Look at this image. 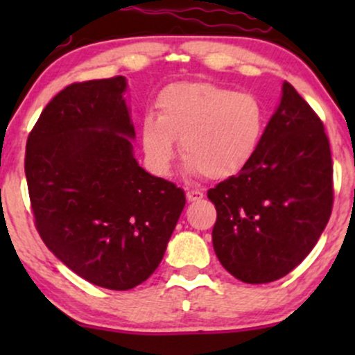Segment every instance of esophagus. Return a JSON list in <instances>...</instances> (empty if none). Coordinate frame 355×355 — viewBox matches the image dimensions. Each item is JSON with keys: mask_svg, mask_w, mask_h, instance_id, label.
Segmentation results:
<instances>
[{"mask_svg": "<svg viewBox=\"0 0 355 355\" xmlns=\"http://www.w3.org/2000/svg\"><path fill=\"white\" fill-rule=\"evenodd\" d=\"M203 198L202 190H187V200L189 202H198Z\"/></svg>", "mask_w": 355, "mask_h": 355, "instance_id": "1", "label": "esophagus"}]
</instances>
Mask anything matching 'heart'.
<instances>
[{
	"label": "heart",
	"instance_id": "obj_1",
	"mask_svg": "<svg viewBox=\"0 0 355 355\" xmlns=\"http://www.w3.org/2000/svg\"><path fill=\"white\" fill-rule=\"evenodd\" d=\"M157 116L140 126L146 162L158 175L172 170L175 140L189 168L220 180L239 173L254 157L263 130V110L250 93L210 81H180L157 96Z\"/></svg>",
	"mask_w": 355,
	"mask_h": 355
}]
</instances>
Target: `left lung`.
I'll return each mask as SVG.
<instances>
[{"label": "left lung", "mask_w": 355, "mask_h": 355, "mask_svg": "<svg viewBox=\"0 0 355 355\" xmlns=\"http://www.w3.org/2000/svg\"><path fill=\"white\" fill-rule=\"evenodd\" d=\"M322 120L291 83L254 157L210 189L220 263L245 284L282 279L309 255L332 214L334 182Z\"/></svg>", "instance_id": "left-lung-1"}]
</instances>
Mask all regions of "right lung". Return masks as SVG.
Listing matches in <instances>:
<instances>
[{
  "label": "right lung",
  "instance_id": "obj_1",
  "mask_svg": "<svg viewBox=\"0 0 355 355\" xmlns=\"http://www.w3.org/2000/svg\"><path fill=\"white\" fill-rule=\"evenodd\" d=\"M123 76L71 83L28 135L24 173L35 227L88 282L128 291L162 262L185 193L133 157Z\"/></svg>",
  "mask_w": 355,
  "mask_h": 355
}]
</instances>
